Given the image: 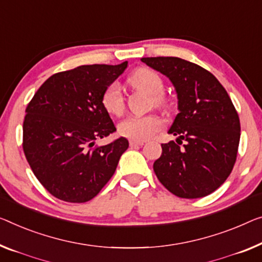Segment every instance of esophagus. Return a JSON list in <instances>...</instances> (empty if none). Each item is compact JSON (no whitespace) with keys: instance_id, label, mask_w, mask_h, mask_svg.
<instances>
[{"instance_id":"esophagus-1","label":"esophagus","mask_w":262,"mask_h":262,"mask_svg":"<svg viewBox=\"0 0 262 262\" xmlns=\"http://www.w3.org/2000/svg\"><path fill=\"white\" fill-rule=\"evenodd\" d=\"M130 147H135V146H143L144 141H139V140H130L129 141Z\"/></svg>"}]
</instances>
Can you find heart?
<instances>
[{
  "label": "heart",
  "mask_w": 262,
  "mask_h": 262,
  "mask_svg": "<svg viewBox=\"0 0 262 262\" xmlns=\"http://www.w3.org/2000/svg\"><path fill=\"white\" fill-rule=\"evenodd\" d=\"M129 84L140 91L153 95L158 106H167V99L162 95L163 81L154 70L139 68L128 79ZM102 106L112 115H121L124 109V100L118 83H112L102 95ZM162 127V121L155 115L129 116L119 123V133L132 140H147Z\"/></svg>",
  "instance_id": "obj_1"
}]
</instances>
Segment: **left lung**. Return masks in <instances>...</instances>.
Instances as JSON below:
<instances>
[{
    "mask_svg": "<svg viewBox=\"0 0 262 262\" xmlns=\"http://www.w3.org/2000/svg\"><path fill=\"white\" fill-rule=\"evenodd\" d=\"M167 76L178 96L179 114L154 162L159 181L179 198L198 199L216 190L229 177L240 142V120L226 89L208 70L179 57H142ZM185 142L180 146L182 141Z\"/></svg>",
    "mask_w": 262,
    "mask_h": 262,
    "instance_id": "obj_1",
    "label": "left lung"
}]
</instances>
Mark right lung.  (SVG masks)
<instances>
[{
  "instance_id": "obj_1",
  "label": "right lung",
  "mask_w": 262,
  "mask_h": 262,
  "mask_svg": "<svg viewBox=\"0 0 262 262\" xmlns=\"http://www.w3.org/2000/svg\"><path fill=\"white\" fill-rule=\"evenodd\" d=\"M80 66L50 76L26 109L23 150L42 186L60 200L81 204L96 196L115 173L129 142L94 147L116 132L102 95L127 68Z\"/></svg>"
}]
</instances>
